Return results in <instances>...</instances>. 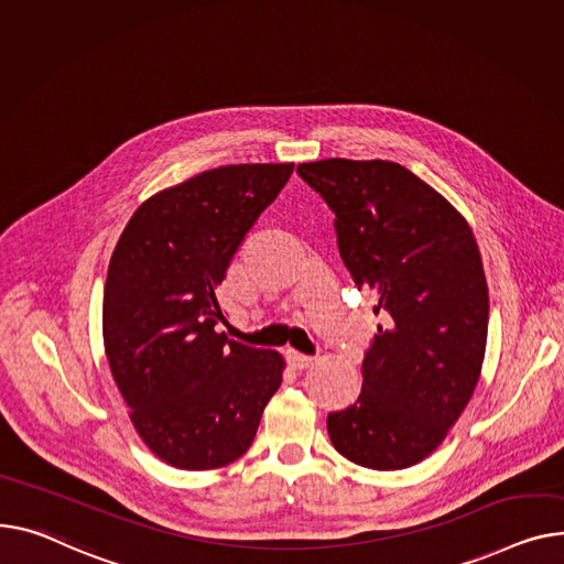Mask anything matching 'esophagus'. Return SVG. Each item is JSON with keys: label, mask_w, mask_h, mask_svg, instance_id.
I'll return each mask as SVG.
<instances>
[{"label": "esophagus", "mask_w": 564, "mask_h": 564, "mask_svg": "<svg viewBox=\"0 0 564 564\" xmlns=\"http://www.w3.org/2000/svg\"><path fill=\"white\" fill-rule=\"evenodd\" d=\"M288 365L294 369V371H302L306 367L313 365V358L311 356H304V354H296V351H288Z\"/></svg>", "instance_id": "esophagus-1"}]
</instances>
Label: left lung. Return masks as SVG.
I'll return each instance as SVG.
<instances>
[{"instance_id":"8db88e82","label":"left lung","mask_w":564,"mask_h":564,"mask_svg":"<svg viewBox=\"0 0 564 564\" xmlns=\"http://www.w3.org/2000/svg\"><path fill=\"white\" fill-rule=\"evenodd\" d=\"M335 213L337 247L383 317L354 405L326 429L347 460L394 471L422 463L467 408L480 377L490 296L467 219L392 161L296 167Z\"/></svg>"}]
</instances>
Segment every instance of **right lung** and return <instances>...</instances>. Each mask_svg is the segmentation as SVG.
Returning <instances> with one entry per match:
<instances>
[{"instance_id": "add662e5", "label": "right lung", "mask_w": 564, "mask_h": 564, "mask_svg": "<svg viewBox=\"0 0 564 564\" xmlns=\"http://www.w3.org/2000/svg\"><path fill=\"white\" fill-rule=\"evenodd\" d=\"M292 163L224 165L149 197L104 285V349L129 417L163 463L206 471L251 446L285 360L217 330L215 290Z\"/></svg>"}]
</instances>
